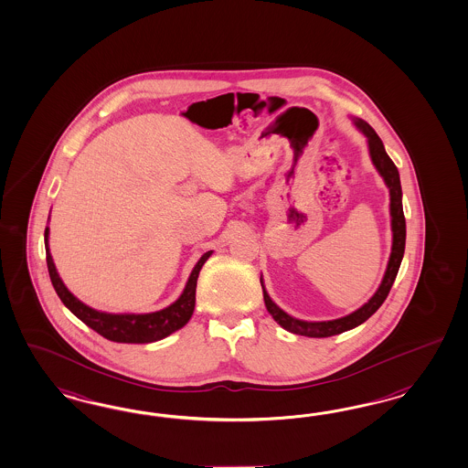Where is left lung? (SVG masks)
<instances>
[{
	"label": "left lung",
	"mask_w": 468,
	"mask_h": 468,
	"mask_svg": "<svg viewBox=\"0 0 468 468\" xmlns=\"http://www.w3.org/2000/svg\"><path fill=\"white\" fill-rule=\"evenodd\" d=\"M355 127L358 128L366 137H367L368 154L370 161L376 166V170L379 171V175L383 176L384 184L389 188V214H391V231H393V245H391V254L388 261V268L384 272L383 282L379 284V288L376 290V293L368 298L360 309L340 317V319H333V321H302L297 317H292L290 314H286L283 309H280L272 300H271L264 282L261 278L262 284V293H264V303L266 309L272 315V319L280 324V326L300 336H309V338H327V336H335L345 333L348 329L360 326L362 323H366L368 317L378 311L383 305L384 300L388 297L391 286L395 283L401 259L405 254V239H407V225H405V216H403V204H401V184H399V173L395 166V163L391 161V157L386 154L383 141L379 139V135L374 132V128L368 125L367 122L354 118Z\"/></svg>",
	"instance_id": "obj_1"
}]
</instances>
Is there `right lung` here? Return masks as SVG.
Masks as SVG:
<instances>
[{
	"instance_id": "1",
	"label": "right lung",
	"mask_w": 468,
	"mask_h": 468,
	"mask_svg": "<svg viewBox=\"0 0 468 468\" xmlns=\"http://www.w3.org/2000/svg\"><path fill=\"white\" fill-rule=\"evenodd\" d=\"M44 245H46V262H48L49 278L59 300L87 326L100 333L101 336H104L106 340L116 341V343H153V341L163 340L170 336L171 333L182 329L194 314L198 272L202 270L204 262L213 254V250H209L198 259L196 268L188 276V282L185 284L182 295L168 307L161 311L149 312V314H110V312L96 311L85 305L84 302L75 297L61 282L49 252V228H46L44 231Z\"/></svg>"
}]
</instances>
